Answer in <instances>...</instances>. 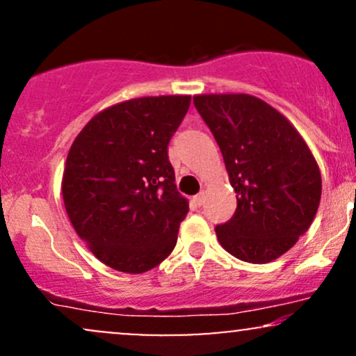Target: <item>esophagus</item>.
Masks as SVG:
<instances>
[{
  "label": "esophagus",
  "instance_id": "obj_1",
  "mask_svg": "<svg viewBox=\"0 0 356 356\" xmlns=\"http://www.w3.org/2000/svg\"><path fill=\"white\" fill-rule=\"evenodd\" d=\"M204 199H206V194H204V191H202V192H199L197 195H195V197H194V202L197 204V206H202V204H204Z\"/></svg>",
  "mask_w": 356,
  "mask_h": 356
}]
</instances>
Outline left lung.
<instances>
[{"mask_svg": "<svg viewBox=\"0 0 356 356\" xmlns=\"http://www.w3.org/2000/svg\"><path fill=\"white\" fill-rule=\"evenodd\" d=\"M218 142L238 207L216 227L220 246L252 264L271 263L312 226L321 174L305 138L283 113L248 93L194 97Z\"/></svg>", "mask_w": 356, "mask_h": 356, "instance_id": "left-lung-1", "label": "left lung"}]
</instances>
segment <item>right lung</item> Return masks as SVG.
Segmentation results:
<instances>
[{"mask_svg": "<svg viewBox=\"0 0 356 356\" xmlns=\"http://www.w3.org/2000/svg\"><path fill=\"white\" fill-rule=\"evenodd\" d=\"M191 95L140 97L97 113L75 137L61 179L65 209L92 254L140 275L177 243L189 201L175 189L167 145Z\"/></svg>", "mask_w": 356, "mask_h": 356, "instance_id": "right-lung-1", "label": "right lung"}]
</instances>
